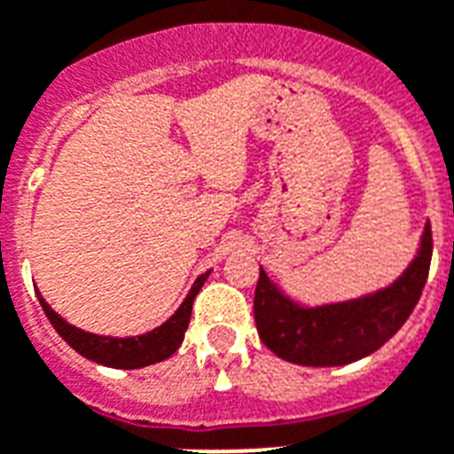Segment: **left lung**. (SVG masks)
Wrapping results in <instances>:
<instances>
[{
	"instance_id": "1",
	"label": "left lung",
	"mask_w": 454,
	"mask_h": 454,
	"mask_svg": "<svg viewBox=\"0 0 454 454\" xmlns=\"http://www.w3.org/2000/svg\"><path fill=\"white\" fill-rule=\"evenodd\" d=\"M432 224H425L420 250L389 287L359 299L301 306L260 269L254 287V325L262 343L301 366H343L376 353L402 329L420 301L432 262Z\"/></svg>"
}]
</instances>
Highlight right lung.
Masks as SVG:
<instances>
[{"mask_svg": "<svg viewBox=\"0 0 454 454\" xmlns=\"http://www.w3.org/2000/svg\"><path fill=\"white\" fill-rule=\"evenodd\" d=\"M208 273L211 271L201 273L200 278L194 280L192 290L187 292L185 301L178 306V310L164 325L155 327L148 334L129 336V339H115V336H99L83 332V329L69 325L65 317H59L48 306L46 299L41 297L39 290H36V297H39L41 309H43L46 317L51 320L52 327H55V332L78 355L92 359L97 364L114 366V369H141V366H151L155 362H162V359L171 357L178 350V346L183 343V336H185L187 325H190V316H192V301L200 294L204 280L208 278Z\"/></svg>", "mask_w": 454, "mask_h": 454, "instance_id": "obj_1", "label": "right lung"}]
</instances>
